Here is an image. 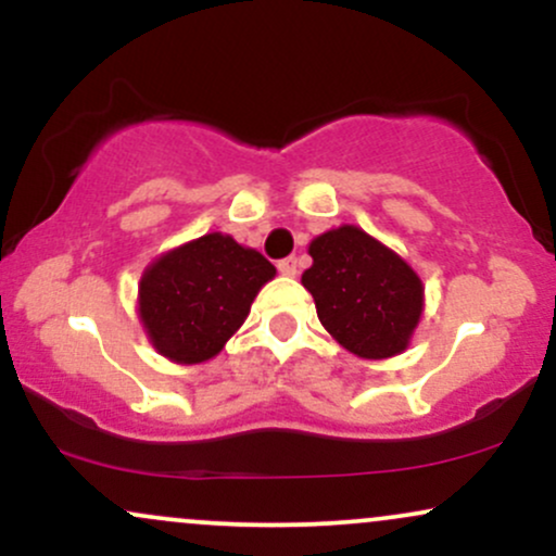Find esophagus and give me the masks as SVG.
Listing matches in <instances>:
<instances>
[{"label": "esophagus", "instance_id": "obj_1", "mask_svg": "<svg viewBox=\"0 0 556 556\" xmlns=\"http://www.w3.org/2000/svg\"><path fill=\"white\" fill-rule=\"evenodd\" d=\"M277 269H279V274H285V277H295V274H298V258L295 256L282 258L277 264Z\"/></svg>", "mask_w": 556, "mask_h": 556}]
</instances>
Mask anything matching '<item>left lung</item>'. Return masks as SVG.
I'll return each instance as SVG.
<instances>
[{
    "mask_svg": "<svg viewBox=\"0 0 556 556\" xmlns=\"http://www.w3.org/2000/svg\"><path fill=\"white\" fill-rule=\"evenodd\" d=\"M300 282L314 295L324 329L366 361L405 353L424 316V282L400 253L355 225L318 235Z\"/></svg>",
    "mask_w": 556,
    "mask_h": 556,
    "instance_id": "left-lung-1",
    "label": "left lung"
}]
</instances>
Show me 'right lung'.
Segmentation results:
<instances>
[{"instance_id": "1", "label": "right lung", "mask_w": 556, "mask_h": 556, "mask_svg": "<svg viewBox=\"0 0 556 556\" xmlns=\"http://www.w3.org/2000/svg\"><path fill=\"white\" fill-rule=\"evenodd\" d=\"M274 274L277 269L258 251L229 235L208 232L146 266L138 318L159 355L180 366L206 363L242 327Z\"/></svg>"}]
</instances>
